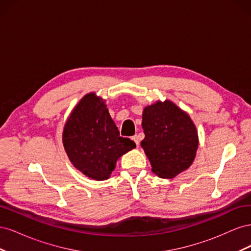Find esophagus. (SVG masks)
Here are the masks:
<instances>
[{
  "label": "esophagus",
  "mask_w": 251,
  "mask_h": 251,
  "mask_svg": "<svg viewBox=\"0 0 251 251\" xmlns=\"http://www.w3.org/2000/svg\"><path fill=\"white\" fill-rule=\"evenodd\" d=\"M132 139H133V140H134V142L136 143V146L139 147V143H140V138H139V136L135 135V136H133Z\"/></svg>",
  "instance_id": "obj_1"
}]
</instances>
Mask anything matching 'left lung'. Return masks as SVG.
I'll return each instance as SVG.
<instances>
[{
	"label": "left lung",
	"mask_w": 251,
	"mask_h": 251,
	"mask_svg": "<svg viewBox=\"0 0 251 251\" xmlns=\"http://www.w3.org/2000/svg\"><path fill=\"white\" fill-rule=\"evenodd\" d=\"M141 126V148L158 177L174 178L193 164L199 147L198 131L191 116L176 103L165 100L147 105Z\"/></svg>",
	"instance_id": "8db88e82"
}]
</instances>
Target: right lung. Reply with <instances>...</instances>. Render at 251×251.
<instances>
[{
  "instance_id": "obj_1",
  "label": "right lung",
  "mask_w": 251,
  "mask_h": 251,
  "mask_svg": "<svg viewBox=\"0 0 251 251\" xmlns=\"http://www.w3.org/2000/svg\"><path fill=\"white\" fill-rule=\"evenodd\" d=\"M63 144L68 158L88 178H110L118 159L136 148L119 136L102 97L86 94L71 111L64 126Z\"/></svg>"
}]
</instances>
